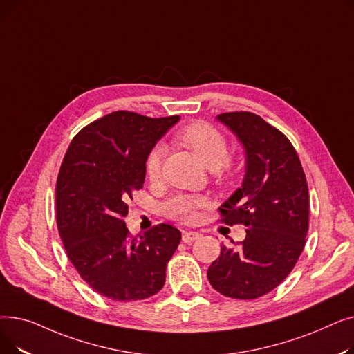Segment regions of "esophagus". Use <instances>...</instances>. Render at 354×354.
<instances>
[{"instance_id":"1","label":"esophagus","mask_w":354,"mask_h":354,"mask_svg":"<svg viewBox=\"0 0 354 354\" xmlns=\"http://www.w3.org/2000/svg\"><path fill=\"white\" fill-rule=\"evenodd\" d=\"M199 236H201V234L196 231H182V241L187 244L194 243V241L198 239Z\"/></svg>"}]
</instances>
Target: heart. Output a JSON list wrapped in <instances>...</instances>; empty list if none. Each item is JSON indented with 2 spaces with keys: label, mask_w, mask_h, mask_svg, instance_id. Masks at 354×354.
Masks as SVG:
<instances>
[{
  "label": "heart",
  "mask_w": 354,
  "mask_h": 354,
  "mask_svg": "<svg viewBox=\"0 0 354 354\" xmlns=\"http://www.w3.org/2000/svg\"><path fill=\"white\" fill-rule=\"evenodd\" d=\"M175 140L201 159L208 169L215 171L218 182H227L234 174V165L228 159V140L216 127L207 122H194L183 126L175 133ZM165 147L158 145L149 151L145 162V172L149 180L156 182L162 176ZM207 198L201 195L180 194L163 203V212L167 218L179 222H192L198 209L207 207Z\"/></svg>",
  "instance_id": "heart-1"
}]
</instances>
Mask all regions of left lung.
Returning <instances> with one entry per match:
<instances>
[{"instance_id":"1","label":"left lung","mask_w":354,"mask_h":354,"mask_svg":"<svg viewBox=\"0 0 354 354\" xmlns=\"http://www.w3.org/2000/svg\"><path fill=\"white\" fill-rule=\"evenodd\" d=\"M245 147L243 187L219 208L221 222L243 224L247 236L234 248L221 247L208 268L211 286L225 297L252 300L280 286L306 245L308 187L288 138L251 111L218 116Z\"/></svg>"}]
</instances>
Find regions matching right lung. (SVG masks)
Returning a JSON list of instances; mask_svg holds the SVG:
<instances>
[{
	"label": "right lung",
	"mask_w": 354,
	"mask_h": 354,
	"mask_svg": "<svg viewBox=\"0 0 354 354\" xmlns=\"http://www.w3.org/2000/svg\"><path fill=\"white\" fill-rule=\"evenodd\" d=\"M178 120L118 110L83 127L64 155L55 185L59 234L80 277L110 300L159 292L180 243L172 225L133 236L123 221L133 192L143 188L149 151Z\"/></svg>",
	"instance_id": "obj_1"
}]
</instances>
